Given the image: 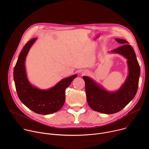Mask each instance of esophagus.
Segmentation results:
<instances>
[{
    "mask_svg": "<svg viewBox=\"0 0 149 149\" xmlns=\"http://www.w3.org/2000/svg\"><path fill=\"white\" fill-rule=\"evenodd\" d=\"M88 74V72H87V71H84L83 72H82V74L83 75H86V74Z\"/></svg>",
    "mask_w": 149,
    "mask_h": 149,
    "instance_id": "esophagus-1",
    "label": "esophagus"
}]
</instances>
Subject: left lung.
<instances>
[{"instance_id": "left-lung-1", "label": "left lung", "mask_w": 149, "mask_h": 149, "mask_svg": "<svg viewBox=\"0 0 149 149\" xmlns=\"http://www.w3.org/2000/svg\"><path fill=\"white\" fill-rule=\"evenodd\" d=\"M122 44L111 53L118 54L127 59L129 74L125 82L116 91H109L98 84L92 78L83 76L86 83L87 102L94 111L111 114L121 111L135 97L139 86L140 68L135 52L127 40L116 38Z\"/></svg>"}]
</instances>
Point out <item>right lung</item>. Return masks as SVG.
<instances>
[{
  "instance_id": "1",
  "label": "right lung",
  "mask_w": 149,
  "mask_h": 149,
  "mask_svg": "<svg viewBox=\"0 0 149 149\" xmlns=\"http://www.w3.org/2000/svg\"><path fill=\"white\" fill-rule=\"evenodd\" d=\"M36 39L37 38L29 40L21 51L14 68L13 78L21 102L33 112L47 115L55 113L62 107L65 100V90L77 75L62 79L48 90H41L33 86L27 78L25 63L28 53Z\"/></svg>"
}]
</instances>
